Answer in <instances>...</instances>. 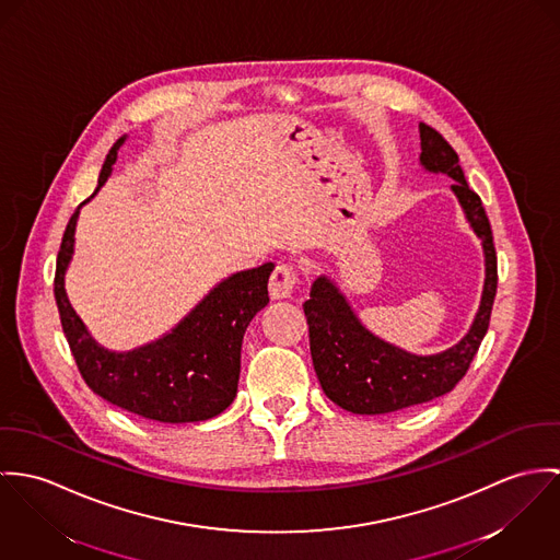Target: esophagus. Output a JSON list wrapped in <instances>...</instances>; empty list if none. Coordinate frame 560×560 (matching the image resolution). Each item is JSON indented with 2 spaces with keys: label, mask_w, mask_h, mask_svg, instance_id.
<instances>
[{
  "label": "esophagus",
  "mask_w": 560,
  "mask_h": 560,
  "mask_svg": "<svg viewBox=\"0 0 560 560\" xmlns=\"http://www.w3.org/2000/svg\"><path fill=\"white\" fill-rule=\"evenodd\" d=\"M299 281V272L292 264H279L275 268V272L270 275V283H268V292L272 301H283L290 299L294 288Z\"/></svg>",
  "instance_id": "obj_1"
}]
</instances>
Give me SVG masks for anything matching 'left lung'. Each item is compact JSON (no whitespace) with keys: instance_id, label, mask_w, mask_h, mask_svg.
Wrapping results in <instances>:
<instances>
[{"instance_id":"8db88e82","label":"left lung","mask_w":560,"mask_h":560,"mask_svg":"<svg viewBox=\"0 0 560 560\" xmlns=\"http://www.w3.org/2000/svg\"><path fill=\"white\" fill-rule=\"evenodd\" d=\"M419 132L423 170L453 178L451 190L481 241L486 257L483 294L468 332L455 346L435 354H412L373 335L337 283L319 275L311 285L310 301L303 305L313 370L326 397L354 415H388L446 395L468 372L490 326L498 272L486 208L481 197L468 187L459 159L446 139L423 122Z\"/></svg>"}]
</instances>
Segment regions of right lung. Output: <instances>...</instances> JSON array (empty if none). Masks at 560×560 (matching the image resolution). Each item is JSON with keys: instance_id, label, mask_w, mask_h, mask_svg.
Instances as JSON below:
<instances>
[{"instance_id": "add662e5", "label": "right lung", "mask_w": 560, "mask_h": 560, "mask_svg": "<svg viewBox=\"0 0 560 560\" xmlns=\"http://www.w3.org/2000/svg\"><path fill=\"white\" fill-rule=\"evenodd\" d=\"M125 141L126 135L109 150L92 197L112 176ZM81 206L63 232L54 292L63 335L85 384L109 404L159 423H199L221 415L236 397L243 337L255 313L268 305L275 264L223 279L170 332L135 350L114 352L90 335L63 288Z\"/></svg>"}]
</instances>
